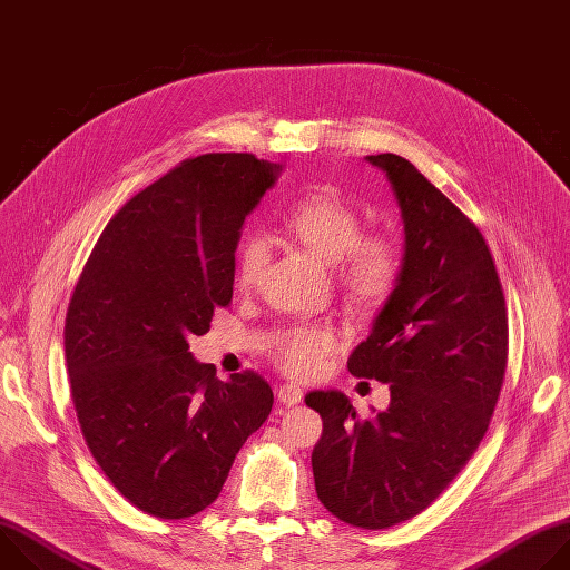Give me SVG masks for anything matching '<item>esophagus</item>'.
Segmentation results:
<instances>
[{"mask_svg": "<svg viewBox=\"0 0 570 570\" xmlns=\"http://www.w3.org/2000/svg\"><path fill=\"white\" fill-rule=\"evenodd\" d=\"M302 396H304V392H302V387L295 385V383H284V385L277 387V399H279L284 405H295V403L302 401Z\"/></svg>", "mask_w": 570, "mask_h": 570, "instance_id": "1", "label": "esophagus"}]
</instances>
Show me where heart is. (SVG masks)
<instances>
[{
  "instance_id": "heart-1",
  "label": "heart",
  "mask_w": 570,
  "mask_h": 570,
  "mask_svg": "<svg viewBox=\"0 0 570 570\" xmlns=\"http://www.w3.org/2000/svg\"><path fill=\"white\" fill-rule=\"evenodd\" d=\"M286 234L324 264H332L338 295L352 308H374L385 302L403 273L401 240L390 229H363V212L334 187H317L297 196L282 214ZM268 240L259 232L236 243L234 279L240 291L255 288L268 264ZM343 336L332 324H295L273 347L275 363L299 379L320 374L343 350Z\"/></svg>"
}]
</instances>
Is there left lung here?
I'll use <instances>...</instances> for the list:
<instances>
[{
	"mask_svg": "<svg viewBox=\"0 0 570 570\" xmlns=\"http://www.w3.org/2000/svg\"><path fill=\"white\" fill-rule=\"evenodd\" d=\"M401 207V279L347 361L390 383V405L363 417L334 390H313L322 435L311 464L320 503L341 521L385 530L424 512L490 429L508 367V306L480 229L409 159L381 153Z\"/></svg>",
	"mask_w": 570,
	"mask_h": 570,
	"instance_id": "1",
	"label": "left lung"
}]
</instances>
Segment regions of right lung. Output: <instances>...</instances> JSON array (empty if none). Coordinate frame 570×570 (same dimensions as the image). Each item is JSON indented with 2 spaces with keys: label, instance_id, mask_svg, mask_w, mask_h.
<instances>
[{
  "label": "right lung",
  "instance_id": "right-lung-1",
  "mask_svg": "<svg viewBox=\"0 0 570 570\" xmlns=\"http://www.w3.org/2000/svg\"><path fill=\"white\" fill-rule=\"evenodd\" d=\"M279 167L253 153L183 159L106 225L65 317L71 401L117 492L157 519L212 505L238 449L271 415L268 381H229L189 338L229 306L240 225Z\"/></svg>",
  "mask_w": 570,
  "mask_h": 570
}]
</instances>
